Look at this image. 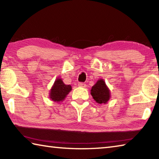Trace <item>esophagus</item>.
I'll list each match as a JSON object with an SVG mask.
<instances>
[{
	"mask_svg": "<svg viewBox=\"0 0 159 159\" xmlns=\"http://www.w3.org/2000/svg\"><path fill=\"white\" fill-rule=\"evenodd\" d=\"M78 85H79L80 88H85L86 87V84H85V83H79Z\"/></svg>",
	"mask_w": 159,
	"mask_h": 159,
	"instance_id": "1",
	"label": "esophagus"
}]
</instances>
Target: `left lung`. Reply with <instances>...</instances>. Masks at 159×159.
I'll list each match as a JSON object with an SVG mask.
<instances>
[{"label": "left lung", "mask_w": 159, "mask_h": 159, "mask_svg": "<svg viewBox=\"0 0 159 159\" xmlns=\"http://www.w3.org/2000/svg\"><path fill=\"white\" fill-rule=\"evenodd\" d=\"M91 95L98 104H106L110 99V90L103 79L98 80L92 87Z\"/></svg>", "instance_id": "1"}]
</instances>
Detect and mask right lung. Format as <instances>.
<instances>
[{"mask_svg":"<svg viewBox=\"0 0 159 159\" xmlns=\"http://www.w3.org/2000/svg\"><path fill=\"white\" fill-rule=\"evenodd\" d=\"M71 90V85H65L61 79H57L50 91V98L54 102H62Z\"/></svg>","mask_w":159,"mask_h":159,"instance_id":"1","label":"right lung"}]
</instances>
